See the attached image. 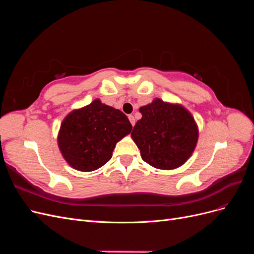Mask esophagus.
<instances>
[{
  "label": "esophagus",
  "instance_id": "esophagus-1",
  "mask_svg": "<svg viewBox=\"0 0 254 254\" xmlns=\"http://www.w3.org/2000/svg\"><path fill=\"white\" fill-rule=\"evenodd\" d=\"M128 119H129L130 123H131V125H132V126H134V123H135V120H134V117H133V115H131V114H130V115H128Z\"/></svg>",
  "mask_w": 254,
  "mask_h": 254
}]
</instances>
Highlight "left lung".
I'll return each mask as SVG.
<instances>
[{"label":"left lung","mask_w":254,"mask_h":254,"mask_svg":"<svg viewBox=\"0 0 254 254\" xmlns=\"http://www.w3.org/2000/svg\"><path fill=\"white\" fill-rule=\"evenodd\" d=\"M131 137L146 163L171 171L183 165L193 155L199 130L191 113L181 104L155 98L140 108Z\"/></svg>","instance_id":"1"}]
</instances>
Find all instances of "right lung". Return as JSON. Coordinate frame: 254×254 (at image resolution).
<instances>
[{"label": "right lung", "instance_id": "right-lung-1", "mask_svg": "<svg viewBox=\"0 0 254 254\" xmlns=\"http://www.w3.org/2000/svg\"><path fill=\"white\" fill-rule=\"evenodd\" d=\"M131 129L124 113L96 98L64 119L57 135L58 147L74 170L93 172L108 162L115 145Z\"/></svg>", "mask_w": 254, "mask_h": 254}]
</instances>
